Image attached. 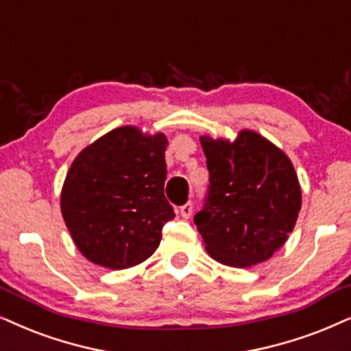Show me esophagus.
Listing matches in <instances>:
<instances>
[{"label":"esophagus","instance_id":"1","mask_svg":"<svg viewBox=\"0 0 351 351\" xmlns=\"http://www.w3.org/2000/svg\"><path fill=\"white\" fill-rule=\"evenodd\" d=\"M192 211H193V204L192 203H185L184 206H180V209H179L180 216L184 217V219H189V217L192 216Z\"/></svg>","mask_w":351,"mask_h":351}]
</instances>
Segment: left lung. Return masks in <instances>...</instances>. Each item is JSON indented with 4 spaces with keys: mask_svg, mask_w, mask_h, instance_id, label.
<instances>
[{
    "mask_svg": "<svg viewBox=\"0 0 351 351\" xmlns=\"http://www.w3.org/2000/svg\"><path fill=\"white\" fill-rule=\"evenodd\" d=\"M209 171L206 202L193 217L217 263L250 267L287 242L302 209V186L289 156L254 130L234 142L199 136Z\"/></svg>",
    "mask_w": 351,
    "mask_h": 351,
    "instance_id": "obj_1",
    "label": "left lung"
}]
</instances>
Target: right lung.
Listing matches in <instances>:
<instances>
[{"mask_svg":"<svg viewBox=\"0 0 351 351\" xmlns=\"http://www.w3.org/2000/svg\"><path fill=\"white\" fill-rule=\"evenodd\" d=\"M165 134L124 125L108 132L72 161L61 213L75 247L93 265L127 269L148 259L174 219L165 197Z\"/></svg>","mask_w":351,"mask_h":351,"instance_id":"right-lung-1","label":"right lung"}]
</instances>
